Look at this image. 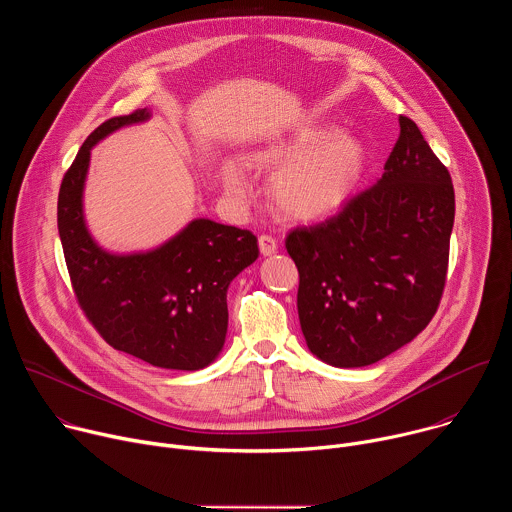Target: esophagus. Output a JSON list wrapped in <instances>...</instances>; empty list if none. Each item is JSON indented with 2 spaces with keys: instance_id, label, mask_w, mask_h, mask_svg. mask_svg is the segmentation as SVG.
I'll use <instances>...</instances> for the list:
<instances>
[{
  "instance_id": "34e87169",
  "label": "esophagus",
  "mask_w": 512,
  "mask_h": 512,
  "mask_svg": "<svg viewBox=\"0 0 512 512\" xmlns=\"http://www.w3.org/2000/svg\"><path fill=\"white\" fill-rule=\"evenodd\" d=\"M259 251L261 255H273L277 251V241L271 235H261L259 237Z\"/></svg>"
}]
</instances>
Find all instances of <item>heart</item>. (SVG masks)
Returning <instances> with one entry per match:
<instances>
[{"label": "heart", "instance_id": "heart-1", "mask_svg": "<svg viewBox=\"0 0 512 512\" xmlns=\"http://www.w3.org/2000/svg\"><path fill=\"white\" fill-rule=\"evenodd\" d=\"M364 160V145L352 135H340L336 125L308 127L251 156L255 168L275 172L269 184L275 210L298 223L336 212L360 182ZM223 186L233 198H245L251 190L239 168L223 172Z\"/></svg>", "mask_w": 512, "mask_h": 512}]
</instances>
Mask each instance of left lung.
Returning a JSON list of instances; mask_svg holds the SVG:
<instances>
[{"mask_svg": "<svg viewBox=\"0 0 512 512\" xmlns=\"http://www.w3.org/2000/svg\"><path fill=\"white\" fill-rule=\"evenodd\" d=\"M383 176L344 208L285 239L300 273L308 348L340 369L373 364L411 342L440 306L454 227V186L419 127L399 117Z\"/></svg>", "mask_w": 512, "mask_h": 512, "instance_id": "obj_1", "label": "left lung"}]
</instances>
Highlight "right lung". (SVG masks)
Here are the masks:
<instances>
[{
  "label": "right lung",
  "instance_id": "right-lung-1",
  "mask_svg": "<svg viewBox=\"0 0 512 512\" xmlns=\"http://www.w3.org/2000/svg\"><path fill=\"white\" fill-rule=\"evenodd\" d=\"M150 117L148 109L113 117L85 139L60 184L58 235L75 296L107 344L152 367L198 371L225 346L227 289L259 257L257 237L194 218L152 251L117 255L99 247L85 223L93 145Z\"/></svg>",
  "mask_w": 512,
  "mask_h": 512
}]
</instances>
